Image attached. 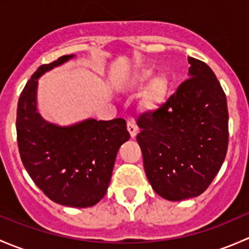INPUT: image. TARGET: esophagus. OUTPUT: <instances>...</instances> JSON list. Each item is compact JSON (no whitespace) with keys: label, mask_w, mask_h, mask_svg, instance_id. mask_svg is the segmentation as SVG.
I'll return each instance as SVG.
<instances>
[{"label":"esophagus","mask_w":249,"mask_h":249,"mask_svg":"<svg viewBox=\"0 0 249 249\" xmlns=\"http://www.w3.org/2000/svg\"><path fill=\"white\" fill-rule=\"evenodd\" d=\"M127 130H129L130 135H131V137L134 139L135 136L137 135V131H139V129H137L136 124H135L134 120H127Z\"/></svg>","instance_id":"obj_1"}]
</instances>
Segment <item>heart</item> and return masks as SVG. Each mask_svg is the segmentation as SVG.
Here are the masks:
<instances>
[{"label":"heart","mask_w":249,"mask_h":249,"mask_svg":"<svg viewBox=\"0 0 249 249\" xmlns=\"http://www.w3.org/2000/svg\"><path fill=\"white\" fill-rule=\"evenodd\" d=\"M149 76H150L149 72L145 71V72H143V73H141L140 78L142 80H145L149 78ZM165 88H166V80H165L162 77L158 78V79L155 80V90H157L158 92H161V91H164Z\"/></svg>","instance_id":"1"}]
</instances>
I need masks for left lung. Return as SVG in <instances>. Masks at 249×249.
<instances>
[{
  "mask_svg": "<svg viewBox=\"0 0 249 249\" xmlns=\"http://www.w3.org/2000/svg\"><path fill=\"white\" fill-rule=\"evenodd\" d=\"M188 61L190 78L165 104L137 118L145 175L170 201L202 194L222 167L229 142L224 90L205 62Z\"/></svg>",
  "mask_w": 249,
  "mask_h": 249,
  "instance_id": "1",
  "label": "left lung"
}]
</instances>
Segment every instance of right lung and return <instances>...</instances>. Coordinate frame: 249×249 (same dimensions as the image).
Masks as SVG:
<instances>
[{"mask_svg":"<svg viewBox=\"0 0 249 249\" xmlns=\"http://www.w3.org/2000/svg\"><path fill=\"white\" fill-rule=\"evenodd\" d=\"M73 56L42 65L30 78L18 101L17 139L22 164L37 187L52 201L83 208L105 196L118 149L130 134L123 118L59 126L37 112V79Z\"/></svg>","mask_w":249,"mask_h":249,"instance_id":"right-lung-1","label":"right lung"}]
</instances>
